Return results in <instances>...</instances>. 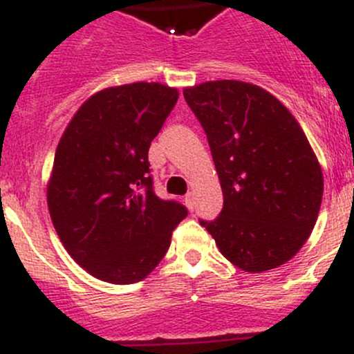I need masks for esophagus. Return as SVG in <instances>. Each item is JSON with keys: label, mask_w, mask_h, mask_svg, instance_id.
Instances as JSON below:
<instances>
[{"label": "esophagus", "mask_w": 354, "mask_h": 354, "mask_svg": "<svg viewBox=\"0 0 354 354\" xmlns=\"http://www.w3.org/2000/svg\"><path fill=\"white\" fill-rule=\"evenodd\" d=\"M185 205L188 207V210H194V207H195V197H194V194H187L185 195Z\"/></svg>", "instance_id": "1"}]
</instances>
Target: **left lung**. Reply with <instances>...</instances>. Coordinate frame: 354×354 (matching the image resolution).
Here are the masks:
<instances>
[{
    "instance_id": "left-lung-1",
    "label": "left lung",
    "mask_w": 354,
    "mask_h": 354,
    "mask_svg": "<svg viewBox=\"0 0 354 354\" xmlns=\"http://www.w3.org/2000/svg\"><path fill=\"white\" fill-rule=\"evenodd\" d=\"M183 95L205 131L224 195L219 216L200 224L241 270L283 266L308 240L324 194L301 127L272 94L246 82H205Z\"/></svg>"
}]
</instances>
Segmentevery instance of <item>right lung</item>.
<instances>
[{"mask_svg":"<svg viewBox=\"0 0 354 354\" xmlns=\"http://www.w3.org/2000/svg\"><path fill=\"white\" fill-rule=\"evenodd\" d=\"M178 101L167 85L109 87L80 106L55 154L48 185L53 226L71 259L113 284L145 279L188 216L156 195L149 147Z\"/></svg>","mask_w":354,"mask_h":354,"instance_id":"add662e5","label":"right lung"}]
</instances>
